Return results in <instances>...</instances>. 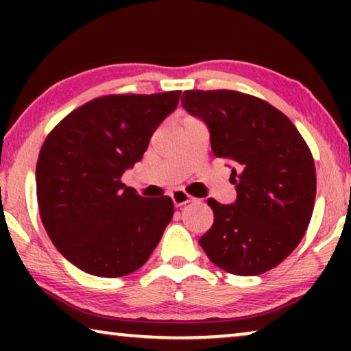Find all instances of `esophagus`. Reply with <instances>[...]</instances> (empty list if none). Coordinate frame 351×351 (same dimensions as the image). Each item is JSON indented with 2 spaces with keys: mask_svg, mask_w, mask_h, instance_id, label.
<instances>
[{
  "mask_svg": "<svg viewBox=\"0 0 351 351\" xmlns=\"http://www.w3.org/2000/svg\"><path fill=\"white\" fill-rule=\"evenodd\" d=\"M171 198H172V201H174L176 206H185V204L191 203V201H195L193 196L189 195V193H186V191H184V190H176V191H172Z\"/></svg>",
  "mask_w": 351,
  "mask_h": 351,
  "instance_id": "obj_1",
  "label": "esophagus"
}]
</instances>
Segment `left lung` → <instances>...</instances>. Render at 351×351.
Masks as SVG:
<instances>
[{
  "label": "left lung",
  "mask_w": 351,
  "mask_h": 351,
  "mask_svg": "<svg viewBox=\"0 0 351 351\" xmlns=\"http://www.w3.org/2000/svg\"><path fill=\"white\" fill-rule=\"evenodd\" d=\"M182 107L208 124L214 155L234 166L237 201L208 199L214 223L199 246L233 275H262L280 265L313 214L316 171L304 137L280 110L238 90H185Z\"/></svg>",
  "instance_id": "8db88e82"
}]
</instances>
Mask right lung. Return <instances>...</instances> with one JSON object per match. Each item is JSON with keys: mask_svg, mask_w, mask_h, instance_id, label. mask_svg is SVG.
Segmentation results:
<instances>
[{"mask_svg": "<svg viewBox=\"0 0 351 351\" xmlns=\"http://www.w3.org/2000/svg\"><path fill=\"white\" fill-rule=\"evenodd\" d=\"M180 90L89 100L47 134L36 162L41 222L66 261L118 278L148 261L174 214L169 196L143 198L121 182Z\"/></svg>", "mask_w": 351, "mask_h": 351, "instance_id": "add662e5", "label": "right lung"}]
</instances>
